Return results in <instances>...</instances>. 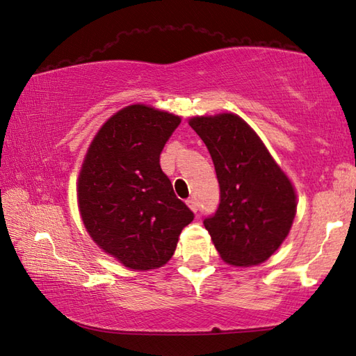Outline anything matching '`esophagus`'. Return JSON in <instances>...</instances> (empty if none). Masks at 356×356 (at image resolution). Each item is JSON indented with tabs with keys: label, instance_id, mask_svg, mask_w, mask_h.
Masks as SVG:
<instances>
[{
	"label": "esophagus",
	"instance_id": "34e87169",
	"mask_svg": "<svg viewBox=\"0 0 356 356\" xmlns=\"http://www.w3.org/2000/svg\"><path fill=\"white\" fill-rule=\"evenodd\" d=\"M186 204L189 206V209H191L192 212H197V211H198V203H197L195 198H189V200L186 201Z\"/></svg>",
	"mask_w": 356,
	"mask_h": 356
}]
</instances>
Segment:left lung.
I'll return each instance as SVG.
<instances>
[{"mask_svg": "<svg viewBox=\"0 0 356 356\" xmlns=\"http://www.w3.org/2000/svg\"><path fill=\"white\" fill-rule=\"evenodd\" d=\"M216 165L220 206L203 223L220 257L232 266L264 264L290 234L298 195L291 179L252 127L234 113L193 116Z\"/></svg>", "mask_w": 356, "mask_h": 356, "instance_id": "1", "label": "left lung"}]
</instances>
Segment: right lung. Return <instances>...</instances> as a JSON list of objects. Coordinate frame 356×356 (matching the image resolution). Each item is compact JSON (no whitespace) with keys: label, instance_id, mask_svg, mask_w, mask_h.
<instances>
[{"label":"right lung","instance_id":"obj_1","mask_svg":"<svg viewBox=\"0 0 356 356\" xmlns=\"http://www.w3.org/2000/svg\"><path fill=\"white\" fill-rule=\"evenodd\" d=\"M179 122L152 105L124 106L97 130L80 167L77 206L86 232L133 271L164 266L193 220L159 165Z\"/></svg>","mask_w":356,"mask_h":356}]
</instances>
